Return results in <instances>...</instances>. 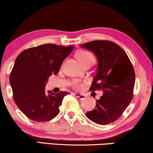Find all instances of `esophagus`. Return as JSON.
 Masks as SVG:
<instances>
[{"label":"esophagus","instance_id":"1","mask_svg":"<svg viewBox=\"0 0 153 153\" xmlns=\"http://www.w3.org/2000/svg\"><path fill=\"white\" fill-rule=\"evenodd\" d=\"M74 95L76 96L77 98H79L80 100H82V99H85L86 98V96L85 94H77V93H75Z\"/></svg>","mask_w":153,"mask_h":153}]
</instances>
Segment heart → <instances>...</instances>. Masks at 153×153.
<instances>
[{
  "instance_id": "heart-1",
  "label": "heart",
  "mask_w": 153,
  "mask_h": 153,
  "mask_svg": "<svg viewBox=\"0 0 153 153\" xmlns=\"http://www.w3.org/2000/svg\"><path fill=\"white\" fill-rule=\"evenodd\" d=\"M77 58L78 59L79 62H81V64L83 66H85L86 64H93L95 59H94V55L91 54V53L87 51H79V52H77L76 54ZM74 87L77 88H81L82 87V85L81 84H79L78 82H75L74 83Z\"/></svg>"
}]
</instances>
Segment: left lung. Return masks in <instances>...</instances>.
Masks as SVG:
<instances>
[{
	"instance_id": "8db88e82",
	"label": "left lung",
	"mask_w": 153,
	"mask_h": 153,
	"mask_svg": "<svg viewBox=\"0 0 153 153\" xmlns=\"http://www.w3.org/2000/svg\"><path fill=\"white\" fill-rule=\"evenodd\" d=\"M91 51L98 60L97 71L90 88L102 91L95 109L85 114L99 125L113 123L121 116L133 97L135 74L128 55L119 45L109 41L96 40L81 44Z\"/></svg>"
}]
</instances>
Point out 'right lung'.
I'll use <instances>...</instances> for the list:
<instances>
[{"label":"right lung","instance_id":"add662e5","mask_svg":"<svg viewBox=\"0 0 153 153\" xmlns=\"http://www.w3.org/2000/svg\"><path fill=\"white\" fill-rule=\"evenodd\" d=\"M68 47L43 44L23 51L16 57L10 76L13 98L19 109L36 122L53 119L59 111L68 92L45 91L48 77L59 71L62 62L72 52Z\"/></svg>","mask_w":153,"mask_h":153}]
</instances>
